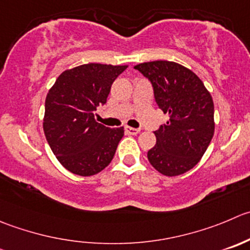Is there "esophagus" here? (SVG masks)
Here are the masks:
<instances>
[{"label": "esophagus", "mask_w": 250, "mask_h": 250, "mask_svg": "<svg viewBox=\"0 0 250 250\" xmlns=\"http://www.w3.org/2000/svg\"><path fill=\"white\" fill-rule=\"evenodd\" d=\"M125 130L127 134H130V135H137L138 133H140V129H138V128H132V127H125Z\"/></svg>", "instance_id": "obj_1"}]
</instances>
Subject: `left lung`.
Instances as JSON below:
<instances>
[{
  "label": "left lung",
  "mask_w": 250,
  "mask_h": 250,
  "mask_svg": "<svg viewBox=\"0 0 250 250\" xmlns=\"http://www.w3.org/2000/svg\"><path fill=\"white\" fill-rule=\"evenodd\" d=\"M135 69L147 78L166 125L155 130L156 144L147 151L151 166L165 176H178L192 169L214 137V101L199 77L182 64L152 61Z\"/></svg>",
  "instance_id": "left-lung-1"
}]
</instances>
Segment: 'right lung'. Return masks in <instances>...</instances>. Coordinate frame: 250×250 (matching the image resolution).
<instances>
[{
  "mask_svg": "<svg viewBox=\"0 0 250 250\" xmlns=\"http://www.w3.org/2000/svg\"><path fill=\"white\" fill-rule=\"evenodd\" d=\"M127 66L88 63L67 69L45 100L43 132L60 164L78 176H93L108 166L125 134L95 118L111 85Z\"/></svg>",
  "mask_w": 250,
  "mask_h": 250,
  "instance_id": "right-lung-1",
  "label": "right lung"
}]
</instances>
